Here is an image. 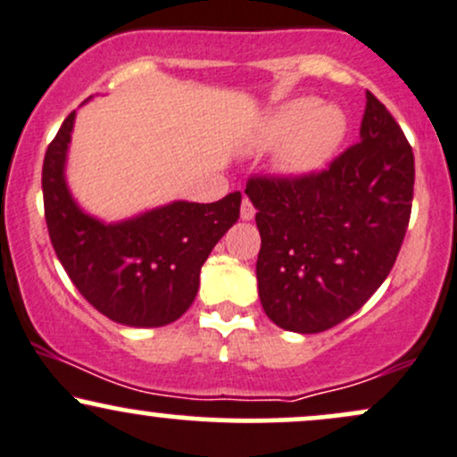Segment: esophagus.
Masks as SVG:
<instances>
[{
    "mask_svg": "<svg viewBox=\"0 0 457 457\" xmlns=\"http://www.w3.org/2000/svg\"><path fill=\"white\" fill-rule=\"evenodd\" d=\"M253 217H255L253 204H251L249 197H243V204H240V219H243V221H251Z\"/></svg>",
    "mask_w": 457,
    "mask_h": 457,
    "instance_id": "obj_1",
    "label": "esophagus"
}]
</instances>
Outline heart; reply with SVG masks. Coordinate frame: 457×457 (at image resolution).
<instances>
[{"label":"heart","instance_id":"1","mask_svg":"<svg viewBox=\"0 0 457 457\" xmlns=\"http://www.w3.org/2000/svg\"><path fill=\"white\" fill-rule=\"evenodd\" d=\"M348 130L344 112L322 107L316 98H295L266 115L255 130L258 148H277L279 170L290 176H307L322 170L339 148Z\"/></svg>","mask_w":457,"mask_h":457}]
</instances>
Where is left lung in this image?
<instances>
[{"label":"left lung","instance_id":"obj_1","mask_svg":"<svg viewBox=\"0 0 457 457\" xmlns=\"http://www.w3.org/2000/svg\"><path fill=\"white\" fill-rule=\"evenodd\" d=\"M361 141L322 171L253 176L260 301L277 327L322 333L367 303L395 264L412 208L414 156L371 92Z\"/></svg>","mask_w":457,"mask_h":457}]
</instances>
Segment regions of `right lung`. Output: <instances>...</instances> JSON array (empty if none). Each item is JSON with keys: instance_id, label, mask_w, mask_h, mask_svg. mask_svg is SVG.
<instances>
[{"instance_id": "right-lung-1", "label": "right lung", "mask_w": 457, "mask_h": 457, "mask_svg": "<svg viewBox=\"0 0 457 457\" xmlns=\"http://www.w3.org/2000/svg\"><path fill=\"white\" fill-rule=\"evenodd\" d=\"M75 112L43 162L45 219L57 260L94 309L127 327H165L191 307L199 270L240 217V191L212 204L171 202L120 223L83 212L64 165Z\"/></svg>"}]
</instances>
